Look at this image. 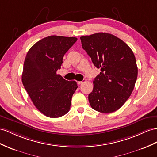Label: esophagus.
I'll use <instances>...</instances> for the list:
<instances>
[{"label":"esophagus","instance_id":"obj_1","mask_svg":"<svg viewBox=\"0 0 157 157\" xmlns=\"http://www.w3.org/2000/svg\"><path fill=\"white\" fill-rule=\"evenodd\" d=\"M84 82H85V80H83V81H81V82H78V83L79 85H80V84H82Z\"/></svg>","mask_w":157,"mask_h":157}]
</instances>
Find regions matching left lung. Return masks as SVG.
Instances as JSON below:
<instances>
[{"label":"left lung","instance_id":"left-lung-1","mask_svg":"<svg viewBox=\"0 0 157 157\" xmlns=\"http://www.w3.org/2000/svg\"><path fill=\"white\" fill-rule=\"evenodd\" d=\"M80 39L83 49L101 70L88 96L91 107L104 113L118 110L129 98L137 78L133 52L123 40L109 33L83 36Z\"/></svg>","mask_w":157,"mask_h":157}]
</instances>
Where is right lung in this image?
Listing matches in <instances>:
<instances>
[{
    "label": "right lung",
    "instance_id": "add662e5",
    "mask_svg": "<svg viewBox=\"0 0 157 157\" xmlns=\"http://www.w3.org/2000/svg\"><path fill=\"white\" fill-rule=\"evenodd\" d=\"M75 37L50 36L30 48L24 62L22 82L37 109L51 118L70 111L72 95L78 88L75 81H67L56 71L64 54L77 41Z\"/></svg>",
    "mask_w": 157,
    "mask_h": 157
}]
</instances>
